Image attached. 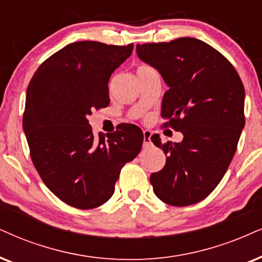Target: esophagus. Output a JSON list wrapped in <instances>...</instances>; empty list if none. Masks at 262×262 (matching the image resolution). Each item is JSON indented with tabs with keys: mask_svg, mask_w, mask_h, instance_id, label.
<instances>
[{
	"mask_svg": "<svg viewBox=\"0 0 262 262\" xmlns=\"http://www.w3.org/2000/svg\"><path fill=\"white\" fill-rule=\"evenodd\" d=\"M151 135L150 130H144V147H148L151 145Z\"/></svg>",
	"mask_w": 262,
	"mask_h": 262,
	"instance_id": "34e87169",
	"label": "esophagus"
}]
</instances>
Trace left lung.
<instances>
[{
	"instance_id": "left-lung-1",
	"label": "left lung",
	"mask_w": 262,
	"mask_h": 262,
	"mask_svg": "<svg viewBox=\"0 0 262 262\" xmlns=\"http://www.w3.org/2000/svg\"><path fill=\"white\" fill-rule=\"evenodd\" d=\"M138 57L162 75L168 84L162 100L164 127L181 132L183 141L162 144L164 168L150 183L164 203L186 207L213 192L237 150L244 117V85L233 65L201 39L137 45Z\"/></svg>"
}]
</instances>
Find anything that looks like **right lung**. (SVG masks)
Segmentation results:
<instances>
[{"mask_svg":"<svg viewBox=\"0 0 262 262\" xmlns=\"http://www.w3.org/2000/svg\"><path fill=\"white\" fill-rule=\"evenodd\" d=\"M133 47L70 43L43 61L29 83L23 128L32 163L46 186L71 207L93 209L110 200L122 167L141 150L137 125L123 123L95 137L87 120L108 106V79Z\"/></svg>","mask_w":262,"mask_h":262,"instance_id":"add662e5","label":"right lung"}]
</instances>
